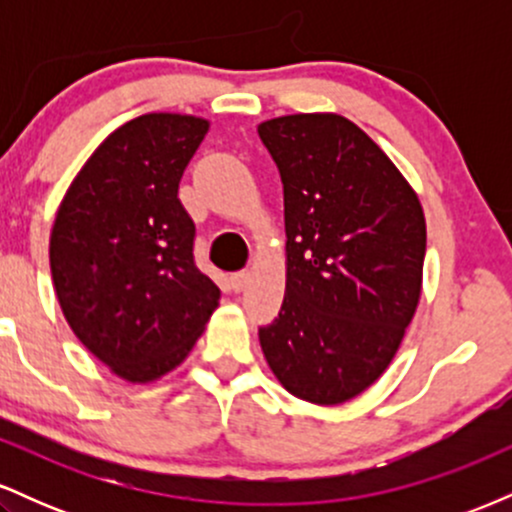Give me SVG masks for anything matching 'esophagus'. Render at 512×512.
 <instances>
[{
  "label": "esophagus",
  "mask_w": 512,
  "mask_h": 512,
  "mask_svg": "<svg viewBox=\"0 0 512 512\" xmlns=\"http://www.w3.org/2000/svg\"><path fill=\"white\" fill-rule=\"evenodd\" d=\"M231 289L236 291V293H240L245 289V286H248V281H250V272L248 269H243V272H236V274H231Z\"/></svg>",
  "instance_id": "1"
}]
</instances>
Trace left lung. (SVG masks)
<instances>
[{"label":"left lung","instance_id":"1","mask_svg":"<svg viewBox=\"0 0 512 512\" xmlns=\"http://www.w3.org/2000/svg\"><path fill=\"white\" fill-rule=\"evenodd\" d=\"M284 185L286 293L260 327L272 373L291 395L342 404L370 387L416 313L426 219L409 182L342 115L262 122Z\"/></svg>","mask_w":512,"mask_h":512}]
</instances>
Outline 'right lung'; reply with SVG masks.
<instances>
[{"label":"right lung","instance_id":"right-lung-1","mask_svg":"<svg viewBox=\"0 0 512 512\" xmlns=\"http://www.w3.org/2000/svg\"><path fill=\"white\" fill-rule=\"evenodd\" d=\"M207 129L192 115L134 117L93 151L57 209V301L79 342L127 383L180 366L219 305L178 199Z\"/></svg>","mask_w":512,"mask_h":512}]
</instances>
